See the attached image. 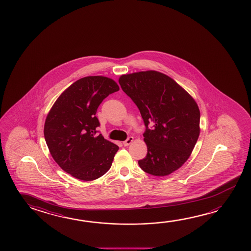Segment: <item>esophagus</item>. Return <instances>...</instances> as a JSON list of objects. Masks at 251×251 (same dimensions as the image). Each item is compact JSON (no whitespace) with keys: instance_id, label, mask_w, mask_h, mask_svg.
<instances>
[{"instance_id":"esophagus-1","label":"esophagus","mask_w":251,"mask_h":251,"mask_svg":"<svg viewBox=\"0 0 251 251\" xmlns=\"http://www.w3.org/2000/svg\"><path fill=\"white\" fill-rule=\"evenodd\" d=\"M133 141H134V137H132V136H129V137H128V138H127V139L126 140V141H124V146H127V145H129V144H131Z\"/></svg>"}]
</instances>
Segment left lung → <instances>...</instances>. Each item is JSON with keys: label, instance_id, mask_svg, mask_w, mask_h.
Wrapping results in <instances>:
<instances>
[{"label": "left lung", "instance_id": "1", "mask_svg": "<svg viewBox=\"0 0 251 251\" xmlns=\"http://www.w3.org/2000/svg\"><path fill=\"white\" fill-rule=\"evenodd\" d=\"M119 83L139 108L146 126L144 140L148 152L138 161L140 167L158 177L177 171L189 158L200 136L201 113L195 100L157 71L124 74Z\"/></svg>", "mask_w": 251, "mask_h": 251}]
</instances>
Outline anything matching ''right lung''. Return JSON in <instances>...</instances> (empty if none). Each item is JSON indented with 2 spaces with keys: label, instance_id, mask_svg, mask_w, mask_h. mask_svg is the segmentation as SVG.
Wrapping results in <instances>:
<instances>
[{
  "label": "right lung",
  "instance_id": "right-lung-1",
  "mask_svg": "<svg viewBox=\"0 0 251 251\" xmlns=\"http://www.w3.org/2000/svg\"><path fill=\"white\" fill-rule=\"evenodd\" d=\"M119 89L104 76L79 78L59 95L46 116L44 135L50 153L71 176L95 180L111 167L119 147L95 135L100 126L95 114L103 100Z\"/></svg>",
  "mask_w": 251,
  "mask_h": 251
}]
</instances>
